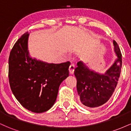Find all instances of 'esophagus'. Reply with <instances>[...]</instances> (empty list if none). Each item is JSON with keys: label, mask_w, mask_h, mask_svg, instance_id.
I'll list each match as a JSON object with an SVG mask.
<instances>
[{"label": "esophagus", "mask_w": 131, "mask_h": 131, "mask_svg": "<svg viewBox=\"0 0 131 131\" xmlns=\"http://www.w3.org/2000/svg\"><path fill=\"white\" fill-rule=\"evenodd\" d=\"M74 68H75V65H74V64L71 63V64H70V67H69V71H70V74H73V73H74Z\"/></svg>", "instance_id": "1"}]
</instances>
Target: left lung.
Masks as SVG:
<instances>
[{
	"label": "left lung",
	"instance_id": "obj_1",
	"mask_svg": "<svg viewBox=\"0 0 131 131\" xmlns=\"http://www.w3.org/2000/svg\"><path fill=\"white\" fill-rule=\"evenodd\" d=\"M117 59L105 74L90 70L82 61L74 70L77 79V91L81 103L88 108H97L106 103L112 97L118 84L122 67V55L118 43L113 40Z\"/></svg>",
	"mask_w": 131,
	"mask_h": 131
}]
</instances>
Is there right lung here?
<instances>
[{
    "label": "right lung",
    "mask_w": 131,
    "mask_h": 131,
    "mask_svg": "<svg viewBox=\"0 0 131 131\" xmlns=\"http://www.w3.org/2000/svg\"><path fill=\"white\" fill-rule=\"evenodd\" d=\"M29 34L21 36L13 46L8 59V79L13 95L25 108L40 113L55 103L58 89L69 76L70 61L48 63L29 57Z\"/></svg>",
    "instance_id": "1"
}]
</instances>
